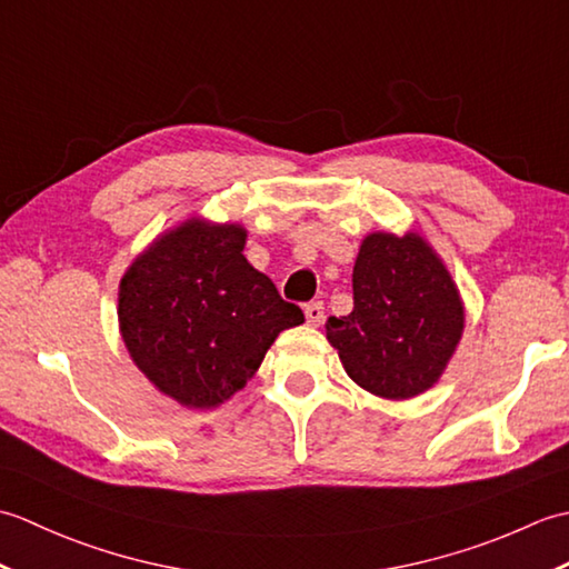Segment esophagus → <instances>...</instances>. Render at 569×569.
<instances>
[{
  "mask_svg": "<svg viewBox=\"0 0 569 569\" xmlns=\"http://www.w3.org/2000/svg\"><path fill=\"white\" fill-rule=\"evenodd\" d=\"M303 312H306L308 325H320L322 318H325V306L320 303V300H316V303H308V306L303 308Z\"/></svg>",
  "mask_w": 569,
  "mask_h": 569,
  "instance_id": "34e87169",
  "label": "esophagus"
}]
</instances>
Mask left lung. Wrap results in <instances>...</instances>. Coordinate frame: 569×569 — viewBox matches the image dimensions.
Here are the masks:
<instances>
[{
    "label": "left lung",
    "mask_w": 569,
    "mask_h": 569,
    "mask_svg": "<svg viewBox=\"0 0 569 569\" xmlns=\"http://www.w3.org/2000/svg\"><path fill=\"white\" fill-rule=\"evenodd\" d=\"M352 288L355 310L328 320L349 379L389 401L432 389L465 332V303L438 251L418 232H371Z\"/></svg>",
    "instance_id": "obj_1"
}]
</instances>
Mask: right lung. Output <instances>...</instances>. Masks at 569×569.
I'll list each match as a JSON object with an SVG mask.
<instances>
[{"instance_id": "1", "label": "right lung", "mask_w": 569, "mask_h": 569, "mask_svg": "<svg viewBox=\"0 0 569 569\" xmlns=\"http://www.w3.org/2000/svg\"><path fill=\"white\" fill-rule=\"evenodd\" d=\"M247 229L190 217L166 229L119 281V332L131 361L186 408H217L257 373L298 306L247 261Z\"/></svg>"}]
</instances>
